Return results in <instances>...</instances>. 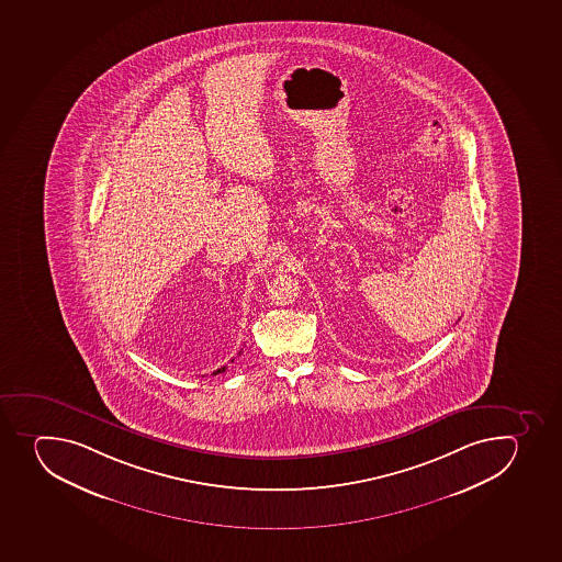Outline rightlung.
<instances>
[{
  "instance_id": "1",
  "label": "right lung",
  "mask_w": 562,
  "mask_h": 562,
  "mask_svg": "<svg viewBox=\"0 0 562 562\" xmlns=\"http://www.w3.org/2000/svg\"><path fill=\"white\" fill-rule=\"evenodd\" d=\"M233 362V360H231ZM225 369H227V366H224V368L216 369L213 374L224 373Z\"/></svg>"
}]
</instances>
